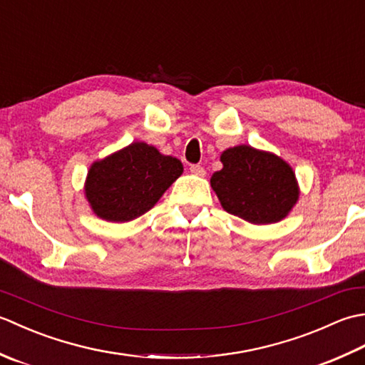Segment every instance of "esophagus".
<instances>
[{"mask_svg": "<svg viewBox=\"0 0 365 365\" xmlns=\"http://www.w3.org/2000/svg\"><path fill=\"white\" fill-rule=\"evenodd\" d=\"M190 173L192 174V175H197V177H205V169L200 166V165H191V168H190Z\"/></svg>", "mask_w": 365, "mask_h": 365, "instance_id": "obj_1", "label": "esophagus"}]
</instances>
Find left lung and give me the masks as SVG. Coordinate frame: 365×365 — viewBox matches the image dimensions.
I'll use <instances>...</instances> for the list:
<instances>
[{
  "label": "left lung",
  "instance_id": "8db88e82",
  "mask_svg": "<svg viewBox=\"0 0 365 365\" xmlns=\"http://www.w3.org/2000/svg\"><path fill=\"white\" fill-rule=\"evenodd\" d=\"M221 163L210 183L227 213L251 224H271L284 220L298 202L297 177L277 155L243 144L224 150Z\"/></svg>",
  "mask_w": 365,
  "mask_h": 365
}]
</instances>
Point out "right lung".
<instances>
[{"label": "right lung", "mask_w": 365, "mask_h": 365, "mask_svg": "<svg viewBox=\"0 0 365 365\" xmlns=\"http://www.w3.org/2000/svg\"><path fill=\"white\" fill-rule=\"evenodd\" d=\"M182 173L180 160L145 143H131L92 163L84 192L98 218L127 222L149 212Z\"/></svg>", "instance_id": "add662e5"}]
</instances>
